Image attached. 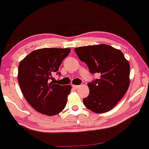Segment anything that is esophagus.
Segmentation results:
<instances>
[{
  "label": "esophagus",
  "instance_id": "esophagus-1",
  "mask_svg": "<svg viewBox=\"0 0 149 149\" xmlns=\"http://www.w3.org/2000/svg\"><path fill=\"white\" fill-rule=\"evenodd\" d=\"M72 87L73 89H77L78 88V87H79V85H72Z\"/></svg>",
  "mask_w": 149,
  "mask_h": 149
}]
</instances>
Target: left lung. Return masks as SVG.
I'll return each mask as SVG.
<instances>
[{
    "label": "left lung",
    "mask_w": 149,
    "mask_h": 149,
    "mask_svg": "<svg viewBox=\"0 0 149 149\" xmlns=\"http://www.w3.org/2000/svg\"><path fill=\"white\" fill-rule=\"evenodd\" d=\"M76 54L91 73L100 74L89 82V94L83 103L96 113L112 110L126 94L130 85V64L123 53L106 44L76 48Z\"/></svg>",
    "instance_id": "8db88e82"
}]
</instances>
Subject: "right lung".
<instances>
[{
	"instance_id": "add662e5",
	"label": "right lung",
	"mask_w": 149,
	"mask_h": 149,
	"mask_svg": "<svg viewBox=\"0 0 149 149\" xmlns=\"http://www.w3.org/2000/svg\"><path fill=\"white\" fill-rule=\"evenodd\" d=\"M70 48H45L36 50L19 64L18 80L28 103L40 113L53 116L67 105L71 86L55 84L51 80Z\"/></svg>"
}]
</instances>
